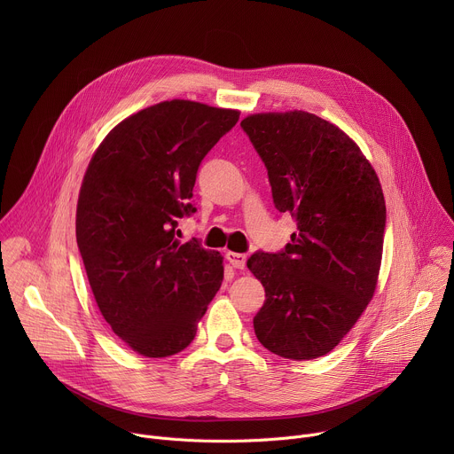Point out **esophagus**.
<instances>
[{
	"label": "esophagus",
	"mask_w": 454,
	"mask_h": 454,
	"mask_svg": "<svg viewBox=\"0 0 454 454\" xmlns=\"http://www.w3.org/2000/svg\"><path fill=\"white\" fill-rule=\"evenodd\" d=\"M226 258H228V262H230L235 270H244V266H246V254L228 251V253H226Z\"/></svg>",
	"instance_id": "obj_1"
}]
</instances>
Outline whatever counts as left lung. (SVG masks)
<instances>
[{
  "label": "left lung",
  "instance_id": "left-lung-1",
  "mask_svg": "<svg viewBox=\"0 0 454 454\" xmlns=\"http://www.w3.org/2000/svg\"><path fill=\"white\" fill-rule=\"evenodd\" d=\"M240 127L268 168L275 208L298 226L286 249L247 258L266 289L254 334L280 357H321L377 286L386 228L379 177L354 140L312 113H258Z\"/></svg>",
  "mask_w": 454,
  "mask_h": 454
}]
</instances>
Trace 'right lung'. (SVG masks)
<instances>
[{
  "label": "right lung",
  "instance_id": "add662e5",
  "mask_svg": "<svg viewBox=\"0 0 454 454\" xmlns=\"http://www.w3.org/2000/svg\"><path fill=\"white\" fill-rule=\"evenodd\" d=\"M239 111L167 100L120 121L93 154L77 203V244L113 333L145 357H168L196 338L224 277L223 256L177 240L196 214L192 190Z\"/></svg>",
  "mask_w": 454,
  "mask_h": 454
}]
</instances>
